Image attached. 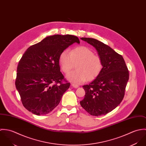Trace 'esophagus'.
<instances>
[{
  "label": "esophagus",
  "mask_w": 146,
  "mask_h": 146,
  "mask_svg": "<svg viewBox=\"0 0 146 146\" xmlns=\"http://www.w3.org/2000/svg\"><path fill=\"white\" fill-rule=\"evenodd\" d=\"M71 86H72V87L75 88H78V87H79V85H77V84H71Z\"/></svg>",
  "instance_id": "obj_1"
}]
</instances>
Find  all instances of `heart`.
Wrapping results in <instances>:
<instances>
[{"label":"heart","mask_w":146,"mask_h":146,"mask_svg":"<svg viewBox=\"0 0 146 146\" xmlns=\"http://www.w3.org/2000/svg\"><path fill=\"white\" fill-rule=\"evenodd\" d=\"M61 68L65 74L68 73L76 64V70L67 75L68 80L75 84L83 83L87 79L92 81L101 72L103 63L101 58L85 46L76 47L69 52L64 50L59 57Z\"/></svg>","instance_id":"b5f03b06"}]
</instances>
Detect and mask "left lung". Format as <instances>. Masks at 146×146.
<instances>
[{
  "label": "left lung",
  "instance_id": "obj_1",
  "mask_svg": "<svg viewBox=\"0 0 146 146\" xmlns=\"http://www.w3.org/2000/svg\"><path fill=\"white\" fill-rule=\"evenodd\" d=\"M93 46L103 63L100 74L90 83L84 85L85 97L80 105L90 115L98 116L112 111L123 100L129 74L123 56L97 39L82 38Z\"/></svg>",
  "mask_w": 146,
  "mask_h": 146
}]
</instances>
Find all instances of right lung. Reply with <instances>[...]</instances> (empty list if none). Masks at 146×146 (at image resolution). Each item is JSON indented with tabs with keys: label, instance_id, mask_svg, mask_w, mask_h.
<instances>
[{
	"label": "right lung",
	"instance_id": "obj_1",
	"mask_svg": "<svg viewBox=\"0 0 146 146\" xmlns=\"http://www.w3.org/2000/svg\"><path fill=\"white\" fill-rule=\"evenodd\" d=\"M74 42L80 43L77 36L54 35L30 46L23 53L17 66L15 84L29 111L46 115L60 102L70 83L60 71L59 57Z\"/></svg>",
	"mask_w": 146,
	"mask_h": 146
}]
</instances>
